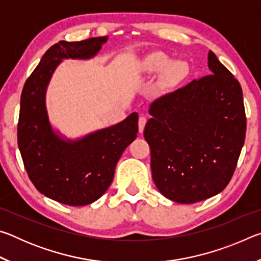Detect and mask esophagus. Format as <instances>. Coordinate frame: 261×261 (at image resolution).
<instances>
[{
	"mask_svg": "<svg viewBox=\"0 0 261 261\" xmlns=\"http://www.w3.org/2000/svg\"><path fill=\"white\" fill-rule=\"evenodd\" d=\"M146 122H147V117L145 116V115H141V116H139L138 126H139V132H140V134H143V131L145 129V125H146Z\"/></svg>",
	"mask_w": 261,
	"mask_h": 261,
	"instance_id": "esophagus-1",
	"label": "esophagus"
}]
</instances>
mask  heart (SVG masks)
Returning a JSON list of instances; mask_svg holds the SVG:
<instances>
[{"instance_id":"1","label":"heart","mask_w":261,"mask_h":261,"mask_svg":"<svg viewBox=\"0 0 261 261\" xmlns=\"http://www.w3.org/2000/svg\"><path fill=\"white\" fill-rule=\"evenodd\" d=\"M165 69L166 71L165 72V76H163V81L168 85H175V84H177L183 78L187 77L189 72L187 64L184 62L177 61L171 63L169 56H167L161 51H156L148 55L143 61L139 69L140 72L144 74L159 73L164 71Z\"/></svg>"}]
</instances>
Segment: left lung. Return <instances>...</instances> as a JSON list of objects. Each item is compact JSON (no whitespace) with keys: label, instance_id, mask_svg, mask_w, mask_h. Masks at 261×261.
Here are the masks:
<instances>
[{"label":"left lung","instance_id":"left-lung-1","mask_svg":"<svg viewBox=\"0 0 261 261\" xmlns=\"http://www.w3.org/2000/svg\"><path fill=\"white\" fill-rule=\"evenodd\" d=\"M208 76L154 100L144 130L154 183L163 196L180 204L222 191L245 140L240 82L213 51L208 53Z\"/></svg>","mask_w":261,"mask_h":261}]
</instances>
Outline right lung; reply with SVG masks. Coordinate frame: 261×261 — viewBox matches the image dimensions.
<instances>
[{
	"instance_id": "1",
	"label": "right lung",
	"mask_w": 261,
	"mask_h": 261,
	"mask_svg": "<svg viewBox=\"0 0 261 261\" xmlns=\"http://www.w3.org/2000/svg\"><path fill=\"white\" fill-rule=\"evenodd\" d=\"M107 37L55 43L25 82L17 126L18 147L31 182L39 192L61 204L84 206L98 200L112 184L122 153L138 134V114L77 141L53 132L45 95L48 82L62 59H90Z\"/></svg>"
}]
</instances>
